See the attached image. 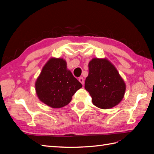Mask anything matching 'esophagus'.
I'll return each mask as SVG.
<instances>
[{
	"label": "esophagus",
	"mask_w": 154,
	"mask_h": 154,
	"mask_svg": "<svg viewBox=\"0 0 154 154\" xmlns=\"http://www.w3.org/2000/svg\"><path fill=\"white\" fill-rule=\"evenodd\" d=\"M79 82L82 84V85H83L84 84V79H83V77H80L79 79Z\"/></svg>",
	"instance_id": "obj_1"
}]
</instances>
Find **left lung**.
<instances>
[{
  "instance_id": "1",
  "label": "left lung",
  "mask_w": 154,
  "mask_h": 154,
  "mask_svg": "<svg viewBox=\"0 0 154 154\" xmlns=\"http://www.w3.org/2000/svg\"><path fill=\"white\" fill-rule=\"evenodd\" d=\"M85 88L94 105L109 109L119 104L126 91V84L115 67L106 59L93 58L89 63Z\"/></svg>"
}]
</instances>
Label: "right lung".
Masks as SVG:
<instances>
[{
  "instance_id": "1",
  "label": "right lung",
  "mask_w": 154,
  "mask_h": 154,
  "mask_svg": "<svg viewBox=\"0 0 154 154\" xmlns=\"http://www.w3.org/2000/svg\"><path fill=\"white\" fill-rule=\"evenodd\" d=\"M37 96L48 106L58 109L71 102L82 85L67 69L62 58H51L42 68L35 83Z\"/></svg>"
}]
</instances>
